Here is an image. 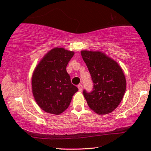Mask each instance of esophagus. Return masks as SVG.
I'll use <instances>...</instances> for the list:
<instances>
[{
    "mask_svg": "<svg viewBox=\"0 0 151 151\" xmlns=\"http://www.w3.org/2000/svg\"><path fill=\"white\" fill-rule=\"evenodd\" d=\"M78 89H79V91H82V85L81 84H79L78 85Z\"/></svg>",
    "mask_w": 151,
    "mask_h": 151,
    "instance_id": "34e87169",
    "label": "esophagus"
}]
</instances>
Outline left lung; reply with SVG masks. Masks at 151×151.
<instances>
[{
	"label": "left lung",
	"mask_w": 151,
	"mask_h": 151,
	"mask_svg": "<svg viewBox=\"0 0 151 151\" xmlns=\"http://www.w3.org/2000/svg\"><path fill=\"white\" fill-rule=\"evenodd\" d=\"M93 83L91 92L83 90L88 106L99 115L110 113L117 108L126 91V79L116 62L99 51H82Z\"/></svg>",
	"instance_id": "obj_1"
}]
</instances>
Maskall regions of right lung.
Listing matches in <instances>:
<instances>
[{"mask_svg":"<svg viewBox=\"0 0 151 151\" xmlns=\"http://www.w3.org/2000/svg\"><path fill=\"white\" fill-rule=\"evenodd\" d=\"M73 51L54 48L47 53L33 73L32 92L38 106L45 112L59 115L69 107L78 88L71 84L67 66Z\"/></svg>","mask_w":151,"mask_h":151,"instance_id":"add662e5","label":"right lung"}]
</instances>
